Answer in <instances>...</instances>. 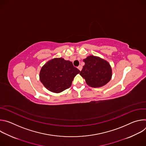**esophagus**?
<instances>
[{"instance_id": "34e87169", "label": "esophagus", "mask_w": 146, "mask_h": 146, "mask_svg": "<svg viewBox=\"0 0 146 146\" xmlns=\"http://www.w3.org/2000/svg\"><path fill=\"white\" fill-rule=\"evenodd\" d=\"M78 69V70H80V71H81V70H82V66H81V65H79L78 66V68H77Z\"/></svg>"}]
</instances>
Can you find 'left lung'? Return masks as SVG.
Returning a JSON list of instances; mask_svg holds the SVG:
<instances>
[{
	"instance_id": "8db88e82",
	"label": "left lung",
	"mask_w": 146,
	"mask_h": 146,
	"mask_svg": "<svg viewBox=\"0 0 146 146\" xmlns=\"http://www.w3.org/2000/svg\"><path fill=\"white\" fill-rule=\"evenodd\" d=\"M85 65L80 74L87 84L94 88L106 85L112 76L111 68L108 62L99 57L90 55L83 60Z\"/></svg>"
}]
</instances>
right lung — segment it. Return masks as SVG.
<instances>
[{"label":"right lung","instance_id":"add662e5","mask_svg":"<svg viewBox=\"0 0 146 146\" xmlns=\"http://www.w3.org/2000/svg\"><path fill=\"white\" fill-rule=\"evenodd\" d=\"M80 72L72 62L59 58L48 61L41 68L39 76L48 90L59 93L70 88L74 77Z\"/></svg>","mask_w":146,"mask_h":146}]
</instances>
